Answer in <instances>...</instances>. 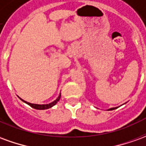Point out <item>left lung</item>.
Segmentation results:
<instances>
[{
    "label": "left lung",
    "mask_w": 146,
    "mask_h": 146,
    "mask_svg": "<svg viewBox=\"0 0 146 146\" xmlns=\"http://www.w3.org/2000/svg\"><path fill=\"white\" fill-rule=\"evenodd\" d=\"M116 108L117 107H114V108H110V109H109L108 110H116Z\"/></svg>",
    "instance_id": "1"
}]
</instances>
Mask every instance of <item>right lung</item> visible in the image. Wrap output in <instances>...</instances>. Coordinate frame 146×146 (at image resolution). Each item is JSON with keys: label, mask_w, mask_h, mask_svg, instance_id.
<instances>
[{"label": "right lung", "mask_w": 146, "mask_h": 146, "mask_svg": "<svg viewBox=\"0 0 146 146\" xmlns=\"http://www.w3.org/2000/svg\"><path fill=\"white\" fill-rule=\"evenodd\" d=\"M60 98H61V93L59 94V95H58V97L54 101H53L52 102H51V103H49V104H43V105L33 104V103H30V102H28L24 101L23 99H22L21 98H20L21 100L23 102L27 103V105H29L30 106H31V107L33 108V109H36V110H48V109H49V108H51L52 106H54V105L56 104L59 101Z\"/></svg>", "instance_id": "right-lung-1"}]
</instances>
